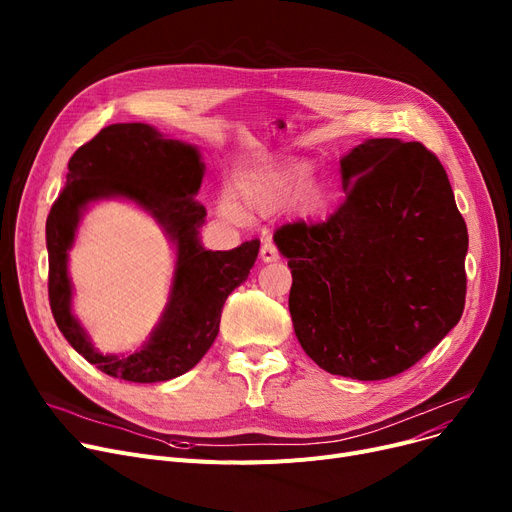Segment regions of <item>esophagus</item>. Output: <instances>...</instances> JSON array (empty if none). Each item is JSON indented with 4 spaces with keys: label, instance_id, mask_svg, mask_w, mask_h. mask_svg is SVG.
I'll use <instances>...</instances> for the list:
<instances>
[{
    "label": "esophagus",
    "instance_id": "esophagus-1",
    "mask_svg": "<svg viewBox=\"0 0 512 512\" xmlns=\"http://www.w3.org/2000/svg\"><path fill=\"white\" fill-rule=\"evenodd\" d=\"M261 261L263 263H272V261H278L280 259V253H278V249H276V245L274 242L267 238V240H263V245H261Z\"/></svg>",
    "mask_w": 512,
    "mask_h": 512
}]
</instances>
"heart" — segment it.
Instances as JSON below:
<instances>
[{
  "label": "heart",
  "instance_id": "obj_1",
  "mask_svg": "<svg viewBox=\"0 0 512 512\" xmlns=\"http://www.w3.org/2000/svg\"><path fill=\"white\" fill-rule=\"evenodd\" d=\"M311 178V166L303 159L270 161L242 174L236 182V193L242 205L259 213H274L297 203H301L303 213H317L324 199L311 188ZM218 211L230 222L245 220V213L228 197L218 201Z\"/></svg>",
  "mask_w": 512,
  "mask_h": 512
}]
</instances>
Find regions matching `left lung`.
Returning a JSON list of instances; mask_svg holds the SVG:
<instances>
[{
	"mask_svg": "<svg viewBox=\"0 0 512 512\" xmlns=\"http://www.w3.org/2000/svg\"><path fill=\"white\" fill-rule=\"evenodd\" d=\"M346 199L330 220L274 234L303 351L332 375L386 380L413 367L465 309L469 234L440 159L367 139L340 157Z\"/></svg>",
	"mask_w": 512,
	"mask_h": 512,
	"instance_id": "8db88e82",
	"label": "left lung"
}]
</instances>
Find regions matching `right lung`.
Instances as JSON below:
<instances>
[{
  "label": "right lung",
  "instance_id": "add662e5",
  "mask_svg": "<svg viewBox=\"0 0 512 512\" xmlns=\"http://www.w3.org/2000/svg\"><path fill=\"white\" fill-rule=\"evenodd\" d=\"M205 164L195 145L168 139L143 122L112 124L78 147L66 186L45 224L49 305L60 332L78 355L103 373L134 384L168 382L193 369L220 332L228 294L249 278L259 240L232 251H207L199 228L205 207L195 201ZM124 198L141 206L175 245L171 297L147 343L130 356H103L71 313L67 251L84 211L97 200Z\"/></svg>",
  "mask_w": 512,
  "mask_h": 512
}]
</instances>
